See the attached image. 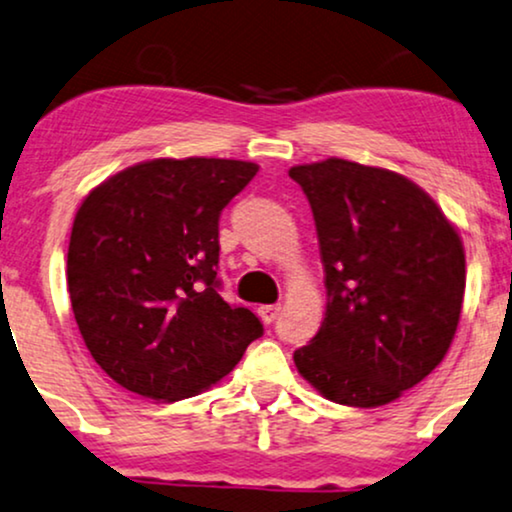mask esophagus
I'll use <instances>...</instances> for the list:
<instances>
[{
    "label": "esophagus",
    "instance_id": "34e87169",
    "mask_svg": "<svg viewBox=\"0 0 512 512\" xmlns=\"http://www.w3.org/2000/svg\"><path fill=\"white\" fill-rule=\"evenodd\" d=\"M278 312H281V304H262L260 309H257V314H260V319L264 323H271L278 316Z\"/></svg>",
    "mask_w": 512,
    "mask_h": 512
}]
</instances>
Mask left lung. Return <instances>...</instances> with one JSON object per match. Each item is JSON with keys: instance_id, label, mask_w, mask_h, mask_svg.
Returning <instances> with one entry per match:
<instances>
[{"instance_id": "left-lung-1", "label": "left lung", "mask_w": 512, "mask_h": 512, "mask_svg": "<svg viewBox=\"0 0 512 512\" xmlns=\"http://www.w3.org/2000/svg\"><path fill=\"white\" fill-rule=\"evenodd\" d=\"M314 212L326 316L297 371L335 404L375 409L442 364L461 319L465 250L428 193L385 167H290Z\"/></svg>"}]
</instances>
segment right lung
I'll use <instances>...</instances> for the list:
<instances>
[{"label":"right lung","instance_id":"right-lung-1","mask_svg":"<svg viewBox=\"0 0 512 512\" xmlns=\"http://www.w3.org/2000/svg\"><path fill=\"white\" fill-rule=\"evenodd\" d=\"M260 165L155 158L87 193L68 245L84 345L125 390L179 401L234 371L262 323L219 295V215Z\"/></svg>","mask_w":512,"mask_h":512}]
</instances>
